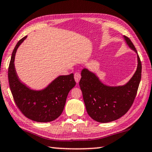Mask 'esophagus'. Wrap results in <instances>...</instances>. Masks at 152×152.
I'll use <instances>...</instances> for the list:
<instances>
[{
	"mask_svg": "<svg viewBox=\"0 0 152 152\" xmlns=\"http://www.w3.org/2000/svg\"><path fill=\"white\" fill-rule=\"evenodd\" d=\"M74 78L76 82L78 83L81 79V75L79 73V72H75V73L74 74Z\"/></svg>",
	"mask_w": 152,
	"mask_h": 152,
	"instance_id": "1",
	"label": "esophagus"
}]
</instances>
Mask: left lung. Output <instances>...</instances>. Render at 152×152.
Masks as SVG:
<instances>
[{
	"mask_svg": "<svg viewBox=\"0 0 152 152\" xmlns=\"http://www.w3.org/2000/svg\"><path fill=\"white\" fill-rule=\"evenodd\" d=\"M129 48L137 53L134 45L124 36ZM137 69L132 77L124 86H108L101 82L95 74L87 69L81 71L80 81L87 113L99 123H108L119 118L127 113L133 104L141 79L142 65L137 53Z\"/></svg>",
	"mask_w": 152,
	"mask_h": 152,
	"instance_id": "obj_1",
	"label": "left lung"
}]
</instances>
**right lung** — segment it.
<instances>
[{"label":"right lung","mask_w":152,"mask_h":152,"mask_svg":"<svg viewBox=\"0 0 152 152\" xmlns=\"http://www.w3.org/2000/svg\"><path fill=\"white\" fill-rule=\"evenodd\" d=\"M27 36L15 47L8 69V80L13 98L26 117L36 122L54 121L62 113L69 91L76 84L73 74L61 75L42 91H34L20 82L14 66L16 50Z\"/></svg>","instance_id":"add662e5"}]
</instances>
